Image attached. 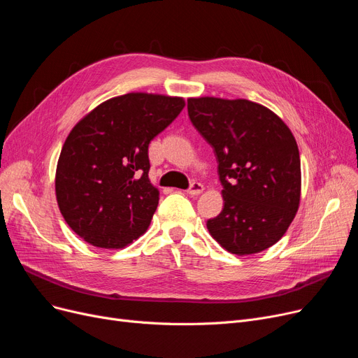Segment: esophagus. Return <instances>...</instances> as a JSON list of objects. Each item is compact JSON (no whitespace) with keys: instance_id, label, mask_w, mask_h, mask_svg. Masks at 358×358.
I'll return each instance as SVG.
<instances>
[{"instance_id":"34e87169","label":"esophagus","mask_w":358,"mask_h":358,"mask_svg":"<svg viewBox=\"0 0 358 358\" xmlns=\"http://www.w3.org/2000/svg\"><path fill=\"white\" fill-rule=\"evenodd\" d=\"M202 191H203V186L199 182H192L186 192H188L191 196H196V195L202 194Z\"/></svg>"}]
</instances>
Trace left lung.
Returning <instances> with one entry per match:
<instances>
[{
    "label": "left lung",
    "instance_id": "1",
    "mask_svg": "<svg viewBox=\"0 0 358 358\" xmlns=\"http://www.w3.org/2000/svg\"><path fill=\"white\" fill-rule=\"evenodd\" d=\"M188 115L213 147L223 185L224 208L207 221L210 234L239 257L275 245L300 202V155L292 131L246 99H189Z\"/></svg>",
    "mask_w": 358,
    "mask_h": 358
}]
</instances>
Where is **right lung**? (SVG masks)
<instances>
[{
	"mask_svg": "<svg viewBox=\"0 0 358 358\" xmlns=\"http://www.w3.org/2000/svg\"><path fill=\"white\" fill-rule=\"evenodd\" d=\"M183 108L182 97L128 93L103 101L71 129L55 192L66 224L87 243L124 248L148 229L159 206L148 144Z\"/></svg>",
	"mask_w": 358,
	"mask_h": 358,
	"instance_id": "1",
	"label": "right lung"
}]
</instances>
